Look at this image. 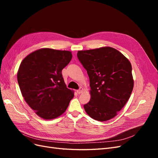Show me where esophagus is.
<instances>
[{
    "mask_svg": "<svg viewBox=\"0 0 158 158\" xmlns=\"http://www.w3.org/2000/svg\"><path fill=\"white\" fill-rule=\"evenodd\" d=\"M83 90H84V89H83L82 88H80V89H78L77 91H76V92H77V93H78V94H80L81 93H82V92H83Z\"/></svg>",
    "mask_w": 158,
    "mask_h": 158,
    "instance_id": "esophagus-1",
    "label": "esophagus"
}]
</instances>
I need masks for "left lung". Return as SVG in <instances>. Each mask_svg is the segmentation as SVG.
I'll list each match as a JSON object with an SVG mask.
<instances>
[{"instance_id":"obj_1","label":"left lung","mask_w":158,"mask_h":158,"mask_svg":"<svg viewBox=\"0 0 158 158\" xmlns=\"http://www.w3.org/2000/svg\"><path fill=\"white\" fill-rule=\"evenodd\" d=\"M78 58L89 78L88 115L99 121L115 117L130 98L134 87L132 66L121 52L111 47L78 51Z\"/></svg>"}]
</instances>
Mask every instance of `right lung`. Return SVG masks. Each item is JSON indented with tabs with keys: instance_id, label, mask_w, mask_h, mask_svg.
I'll return each instance as SVG.
<instances>
[{
	"instance_id": "1",
	"label": "right lung",
	"mask_w": 158,
	"mask_h": 158,
	"mask_svg": "<svg viewBox=\"0 0 158 158\" xmlns=\"http://www.w3.org/2000/svg\"><path fill=\"white\" fill-rule=\"evenodd\" d=\"M72 57L69 51L43 48L26 56L19 67L17 79L23 98L45 120L63 114L74 97L61 73Z\"/></svg>"
}]
</instances>
